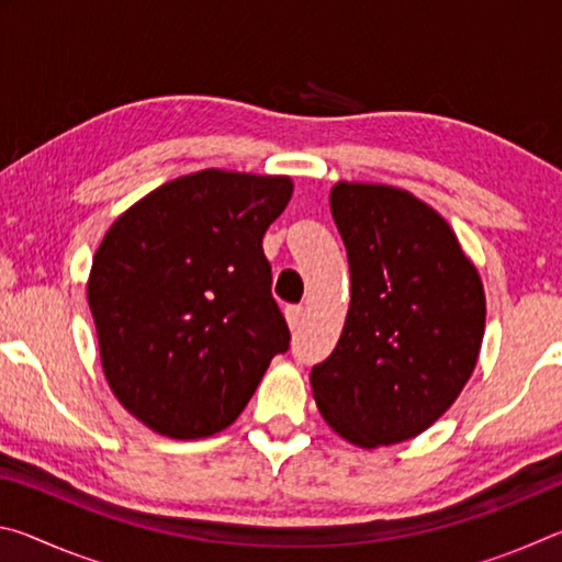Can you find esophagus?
<instances>
[{
  "mask_svg": "<svg viewBox=\"0 0 562 562\" xmlns=\"http://www.w3.org/2000/svg\"><path fill=\"white\" fill-rule=\"evenodd\" d=\"M284 317H288V325H290V329L294 331V329H300V325H302L304 310L297 307V304H292V307L284 310Z\"/></svg>",
  "mask_w": 562,
  "mask_h": 562,
  "instance_id": "1",
  "label": "esophagus"
}]
</instances>
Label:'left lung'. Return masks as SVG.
Instances as JSON below:
<instances>
[{"mask_svg": "<svg viewBox=\"0 0 562 562\" xmlns=\"http://www.w3.org/2000/svg\"><path fill=\"white\" fill-rule=\"evenodd\" d=\"M331 217L347 247L351 300L331 355L312 367L317 408L341 439H414L469 382L486 294L451 225L408 190L339 183Z\"/></svg>", "mask_w": 562, "mask_h": 562, "instance_id": "obj_1", "label": "left lung"}]
</instances>
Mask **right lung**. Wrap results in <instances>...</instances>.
<instances>
[{"mask_svg": "<svg viewBox=\"0 0 562 562\" xmlns=\"http://www.w3.org/2000/svg\"><path fill=\"white\" fill-rule=\"evenodd\" d=\"M288 176L205 168L131 205L93 255L101 367L128 414L193 441L231 426L290 347L262 235Z\"/></svg>", "mask_w": 562, "mask_h": 562, "instance_id": "1", "label": "right lung"}]
</instances>
